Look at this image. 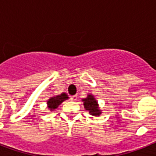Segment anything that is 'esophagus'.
Returning a JSON list of instances; mask_svg holds the SVG:
<instances>
[{
    "label": "esophagus",
    "instance_id": "obj_1",
    "mask_svg": "<svg viewBox=\"0 0 156 156\" xmlns=\"http://www.w3.org/2000/svg\"><path fill=\"white\" fill-rule=\"evenodd\" d=\"M77 100H78V96H77V95H73V96H71V100L76 101Z\"/></svg>",
    "mask_w": 156,
    "mask_h": 156
}]
</instances>
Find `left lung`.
I'll use <instances>...</instances> for the list:
<instances>
[{
  "label": "left lung",
  "mask_w": 156,
  "mask_h": 156,
  "mask_svg": "<svg viewBox=\"0 0 156 156\" xmlns=\"http://www.w3.org/2000/svg\"><path fill=\"white\" fill-rule=\"evenodd\" d=\"M83 102L85 109L87 112H89L90 115L97 116H100V114L102 113V112L99 108L97 100H95L94 95H88L87 97L83 99Z\"/></svg>",
  "instance_id": "obj_1"
}]
</instances>
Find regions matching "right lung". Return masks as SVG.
Here are the masks:
<instances>
[{
	"label": "right lung",
	"mask_w": 156,
	"mask_h": 156,
	"mask_svg": "<svg viewBox=\"0 0 156 156\" xmlns=\"http://www.w3.org/2000/svg\"><path fill=\"white\" fill-rule=\"evenodd\" d=\"M68 95L66 93H62L61 95L52 96L47 101L48 108L49 109L50 111H52L54 109L57 108L61 103L65 101V100H68Z\"/></svg>",
	"instance_id": "right-lung-1"
}]
</instances>
